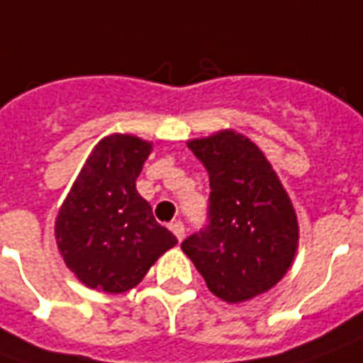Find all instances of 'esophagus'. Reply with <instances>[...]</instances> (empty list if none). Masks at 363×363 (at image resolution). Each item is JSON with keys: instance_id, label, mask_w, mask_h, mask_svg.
<instances>
[{"instance_id": "1", "label": "esophagus", "mask_w": 363, "mask_h": 363, "mask_svg": "<svg viewBox=\"0 0 363 363\" xmlns=\"http://www.w3.org/2000/svg\"><path fill=\"white\" fill-rule=\"evenodd\" d=\"M171 230H173V234L177 235L179 242L184 240V224H182V222H174V224H171Z\"/></svg>"}]
</instances>
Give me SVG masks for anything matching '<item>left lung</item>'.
I'll return each mask as SVG.
<instances>
[{
	"mask_svg": "<svg viewBox=\"0 0 363 363\" xmlns=\"http://www.w3.org/2000/svg\"><path fill=\"white\" fill-rule=\"evenodd\" d=\"M210 177V224L181 250L230 305L267 293L285 277L298 247V220L267 157L234 129L190 139Z\"/></svg>",
	"mask_w": 363,
	"mask_h": 363,
	"instance_id": "left-lung-1",
	"label": "left lung"
}]
</instances>
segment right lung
Returning a JSON list of instances; mask_svg holds the SVG:
<instances>
[{"mask_svg": "<svg viewBox=\"0 0 363 363\" xmlns=\"http://www.w3.org/2000/svg\"><path fill=\"white\" fill-rule=\"evenodd\" d=\"M153 143L111 133L94 147L55 220L60 257L88 289L125 293L138 287L177 245L135 189Z\"/></svg>", "mask_w": 363, "mask_h": 363, "instance_id": "right-lung-1", "label": "right lung"}]
</instances>
